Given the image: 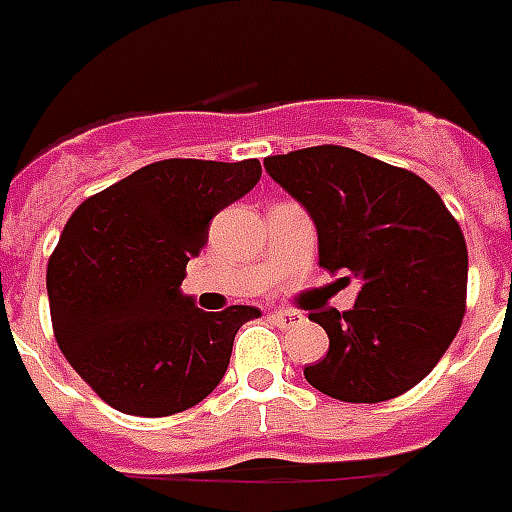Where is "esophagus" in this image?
Returning <instances> with one entry per match:
<instances>
[{
	"instance_id": "esophagus-1",
	"label": "esophagus",
	"mask_w": 512,
	"mask_h": 512,
	"mask_svg": "<svg viewBox=\"0 0 512 512\" xmlns=\"http://www.w3.org/2000/svg\"><path fill=\"white\" fill-rule=\"evenodd\" d=\"M275 321H278L283 329H294V326H299L302 321H305V315L297 313V310H275Z\"/></svg>"
}]
</instances>
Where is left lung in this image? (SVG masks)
<instances>
[{
    "label": "left lung",
    "mask_w": 512,
    "mask_h": 512,
    "mask_svg": "<svg viewBox=\"0 0 512 512\" xmlns=\"http://www.w3.org/2000/svg\"><path fill=\"white\" fill-rule=\"evenodd\" d=\"M275 183L307 207L318 264L361 280L348 313H310L329 353L305 378L340 402H386L443 359L467 310V242L440 194L416 172L343 145L267 156Z\"/></svg>",
    "instance_id": "1"
}]
</instances>
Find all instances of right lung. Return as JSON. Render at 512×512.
I'll use <instances>...</instances> for the list:
<instances>
[{
    "label": "right lung",
    "mask_w": 512,
    "mask_h": 512,
    "mask_svg": "<svg viewBox=\"0 0 512 512\" xmlns=\"http://www.w3.org/2000/svg\"><path fill=\"white\" fill-rule=\"evenodd\" d=\"M261 178L256 159H164L88 197L48 261L56 343L96 397L129 416L199 405L232 356L251 305L205 313L180 294L186 264L226 205Z\"/></svg>",
    "instance_id": "add662e5"
}]
</instances>
